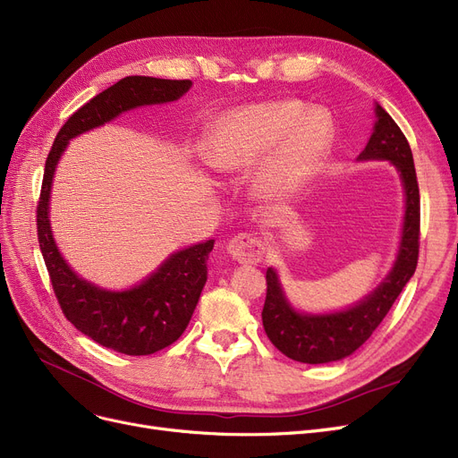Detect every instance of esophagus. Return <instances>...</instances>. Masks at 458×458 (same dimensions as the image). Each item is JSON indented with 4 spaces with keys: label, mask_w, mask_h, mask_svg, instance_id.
<instances>
[{
    "label": "esophagus",
    "mask_w": 458,
    "mask_h": 458,
    "mask_svg": "<svg viewBox=\"0 0 458 458\" xmlns=\"http://www.w3.org/2000/svg\"><path fill=\"white\" fill-rule=\"evenodd\" d=\"M228 252L240 264H260L266 254V243L252 233H237L228 243Z\"/></svg>",
    "instance_id": "34e87169"
}]
</instances>
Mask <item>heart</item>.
Wrapping results in <instances>:
<instances>
[{"label": "heart", "mask_w": 458, "mask_h": 458, "mask_svg": "<svg viewBox=\"0 0 458 458\" xmlns=\"http://www.w3.org/2000/svg\"><path fill=\"white\" fill-rule=\"evenodd\" d=\"M333 144V122L324 108L300 101L260 103L218 117L208 132L204 161L233 174L250 168L254 189L264 198H283L300 189L322 166Z\"/></svg>", "instance_id": "obj_1"}]
</instances>
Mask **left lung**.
Here are the masks:
<instances>
[{
  "mask_svg": "<svg viewBox=\"0 0 458 458\" xmlns=\"http://www.w3.org/2000/svg\"><path fill=\"white\" fill-rule=\"evenodd\" d=\"M376 115L374 132L360 158L391 161L401 172L406 192V213L399 256L389 276L360 305L322 316L297 314L288 305L276 273L269 267L266 273L267 293L262 310L264 329L273 346L293 361L320 365L353 353L382 324L394 300L415 273L417 258H420L421 206L413 155L404 132L380 105H376Z\"/></svg>",
  "mask_w": 458,
  "mask_h": 458,
  "instance_id": "left-lung-1",
  "label": "left lung"
}]
</instances>
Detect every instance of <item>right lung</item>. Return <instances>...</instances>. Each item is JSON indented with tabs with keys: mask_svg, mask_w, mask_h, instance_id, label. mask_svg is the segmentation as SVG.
<instances>
[{
	"mask_svg": "<svg viewBox=\"0 0 458 458\" xmlns=\"http://www.w3.org/2000/svg\"><path fill=\"white\" fill-rule=\"evenodd\" d=\"M191 86V81L127 76L78 108L59 129L47 157L37 204V237L55 300L78 331L125 355L155 353L183 335L208 281V258L215 242L209 240L172 254L132 290L106 292L97 288L72 273L54 243L48 223L52 175L71 138L110 122L125 110L175 101Z\"/></svg>",
	"mask_w": 458,
	"mask_h": 458,
	"instance_id": "obj_1",
	"label": "right lung"
}]
</instances>
